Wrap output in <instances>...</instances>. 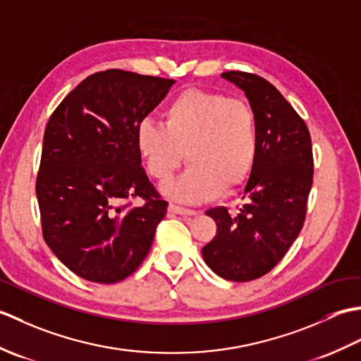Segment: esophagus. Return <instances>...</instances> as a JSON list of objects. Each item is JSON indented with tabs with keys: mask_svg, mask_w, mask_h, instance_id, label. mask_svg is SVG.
<instances>
[{
	"mask_svg": "<svg viewBox=\"0 0 361 361\" xmlns=\"http://www.w3.org/2000/svg\"><path fill=\"white\" fill-rule=\"evenodd\" d=\"M169 211L173 212V214H180V216H197V214H198V211H195V209L183 208V206L175 204V203L169 204Z\"/></svg>",
	"mask_w": 361,
	"mask_h": 361,
	"instance_id": "1",
	"label": "esophagus"
}]
</instances>
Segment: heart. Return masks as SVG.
Segmentation results:
<instances>
[{"instance_id": "heart-1", "label": "heart", "mask_w": 361, "mask_h": 361, "mask_svg": "<svg viewBox=\"0 0 361 361\" xmlns=\"http://www.w3.org/2000/svg\"><path fill=\"white\" fill-rule=\"evenodd\" d=\"M136 149L150 176L172 180L186 159L192 163L166 192L183 202L234 194L255 167L259 150L256 113L242 99L200 88L180 91L163 110V124L142 121Z\"/></svg>"}]
</instances>
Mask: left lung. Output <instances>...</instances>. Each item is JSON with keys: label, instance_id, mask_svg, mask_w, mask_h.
Instances as JSON below:
<instances>
[{"label": "left lung", "instance_id": "8db88e82", "mask_svg": "<svg viewBox=\"0 0 361 361\" xmlns=\"http://www.w3.org/2000/svg\"><path fill=\"white\" fill-rule=\"evenodd\" d=\"M221 78L248 97L257 119L259 150L239 212L206 211L217 234L202 255L220 278L247 282L271 271L301 233L313 183L312 140L304 119L270 82L243 71Z\"/></svg>", "mask_w": 361, "mask_h": 361}]
</instances>
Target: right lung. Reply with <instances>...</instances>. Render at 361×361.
<instances>
[{
    "label": "right lung",
    "instance_id": "1",
    "mask_svg": "<svg viewBox=\"0 0 361 361\" xmlns=\"http://www.w3.org/2000/svg\"><path fill=\"white\" fill-rule=\"evenodd\" d=\"M173 83L94 73L51 114L35 183L43 239L83 279L119 282L149 255L167 202L141 166L136 130ZM137 196L145 203L133 207Z\"/></svg>",
    "mask_w": 361,
    "mask_h": 361
}]
</instances>
